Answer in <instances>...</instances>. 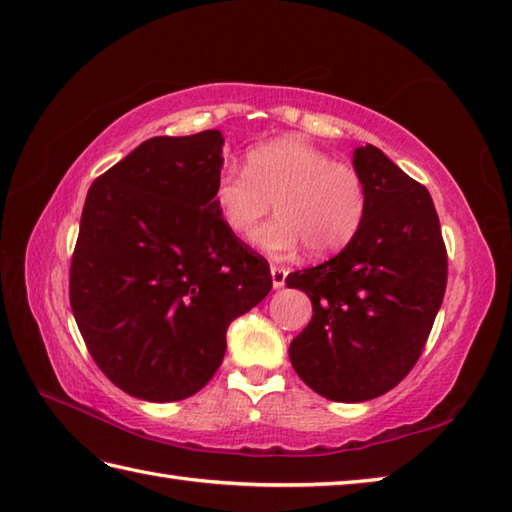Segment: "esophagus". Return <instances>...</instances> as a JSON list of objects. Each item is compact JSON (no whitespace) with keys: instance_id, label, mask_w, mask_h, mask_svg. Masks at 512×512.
Listing matches in <instances>:
<instances>
[{"instance_id":"1","label":"esophagus","mask_w":512,"mask_h":512,"mask_svg":"<svg viewBox=\"0 0 512 512\" xmlns=\"http://www.w3.org/2000/svg\"><path fill=\"white\" fill-rule=\"evenodd\" d=\"M285 280H287V269L271 265V282H274V289L285 287Z\"/></svg>"}]
</instances>
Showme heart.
Returning a JSON list of instances; mask_svg holds the SVG:
<instances>
[{
	"label": "heart",
	"instance_id": "b5f03b06",
	"mask_svg": "<svg viewBox=\"0 0 512 512\" xmlns=\"http://www.w3.org/2000/svg\"><path fill=\"white\" fill-rule=\"evenodd\" d=\"M274 201L278 217L254 234L269 256H291L302 243L311 256H331L361 230L368 186L350 164L300 138H280L249 151L245 173L225 170L214 186V206L227 232L245 238Z\"/></svg>",
	"mask_w": 512,
	"mask_h": 512
}]
</instances>
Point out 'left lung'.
<instances>
[{"label":"left lung","instance_id":"left-lung-1","mask_svg":"<svg viewBox=\"0 0 512 512\" xmlns=\"http://www.w3.org/2000/svg\"><path fill=\"white\" fill-rule=\"evenodd\" d=\"M352 166L368 186L361 230L331 260L285 280L313 304L289 346L291 366L337 403L377 399L407 377L447 287V249L427 188L372 144L355 149Z\"/></svg>","mask_w":512,"mask_h":512}]
</instances>
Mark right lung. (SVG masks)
I'll use <instances>...</instances> for the list:
<instances>
[{"mask_svg":"<svg viewBox=\"0 0 512 512\" xmlns=\"http://www.w3.org/2000/svg\"><path fill=\"white\" fill-rule=\"evenodd\" d=\"M217 129L142 142L87 192L70 304L89 355L122 392L188 399L219 370L227 326L271 291L269 263L227 232Z\"/></svg>","mask_w":512,"mask_h":512,"instance_id":"1","label":"right lung"}]
</instances>
